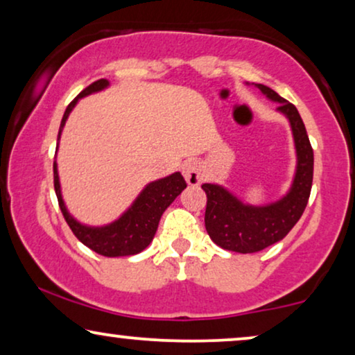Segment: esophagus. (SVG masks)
<instances>
[{
    "label": "esophagus",
    "instance_id": "34e87169",
    "mask_svg": "<svg viewBox=\"0 0 355 355\" xmlns=\"http://www.w3.org/2000/svg\"><path fill=\"white\" fill-rule=\"evenodd\" d=\"M184 178L191 186H198L205 179V173H203V166L198 162H189L184 164Z\"/></svg>",
    "mask_w": 355,
    "mask_h": 355
}]
</instances>
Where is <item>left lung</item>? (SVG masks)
Wrapping results in <instances>:
<instances>
[{
	"instance_id": "obj_1",
	"label": "left lung",
	"mask_w": 355,
	"mask_h": 355,
	"mask_svg": "<svg viewBox=\"0 0 355 355\" xmlns=\"http://www.w3.org/2000/svg\"><path fill=\"white\" fill-rule=\"evenodd\" d=\"M255 87L266 98L276 101V110L289 119L297 166L288 193L268 205H249L223 186L203 184L202 189L207 193L205 227L208 236L221 249L239 254L263 250L286 237L307 207L313 179V150L297 108L270 87L263 84H255Z\"/></svg>"
}]
</instances>
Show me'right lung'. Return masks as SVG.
<instances>
[{
  "label": "right lung",
  "instance_id": "obj_1",
  "mask_svg": "<svg viewBox=\"0 0 355 355\" xmlns=\"http://www.w3.org/2000/svg\"><path fill=\"white\" fill-rule=\"evenodd\" d=\"M110 82L106 79H100L90 84L87 89L80 92L74 100L71 101L64 111V116L61 119L60 134H58V145H60V137L64 128L67 118H69L71 111L74 110L77 101L84 96L95 94L106 89ZM56 158V157H55ZM53 174H55V192L58 197V203L62 211V216L67 225H69L71 231L79 239L82 244L89 247L96 254L103 257H128L135 255L144 249H147L150 242L153 241L155 232L158 230L159 218H162L163 211L171 205L179 193L187 187L186 181H184L181 173H173L166 178L158 179L147 184L144 191L139 193L132 205L121 215L118 220L105 226H87L82 225L76 220L74 216L67 211L62 200L61 193V184L60 176H58V163L55 159L53 163Z\"/></svg>",
  "mask_w": 355,
  "mask_h": 355
}]
</instances>
